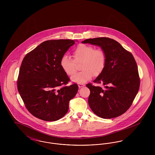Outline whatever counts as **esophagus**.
Returning a JSON list of instances; mask_svg holds the SVG:
<instances>
[{
	"label": "esophagus",
	"instance_id": "esophagus-1",
	"mask_svg": "<svg viewBox=\"0 0 155 155\" xmlns=\"http://www.w3.org/2000/svg\"><path fill=\"white\" fill-rule=\"evenodd\" d=\"M78 86L79 88H82V87H83L85 86V84H78Z\"/></svg>",
	"mask_w": 155,
	"mask_h": 155
}]
</instances>
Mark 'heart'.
<instances>
[{
	"instance_id": "heart-1",
	"label": "heart",
	"mask_w": 155,
	"mask_h": 155,
	"mask_svg": "<svg viewBox=\"0 0 155 155\" xmlns=\"http://www.w3.org/2000/svg\"><path fill=\"white\" fill-rule=\"evenodd\" d=\"M73 59L64 55L60 60V66L68 75H72L77 71V65L82 62V71L73 75V82L82 84L90 80L94 75L98 76L102 73L106 65V56L103 50L95 49L90 45L80 44L73 52Z\"/></svg>"
}]
</instances>
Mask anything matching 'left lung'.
<instances>
[{
	"mask_svg": "<svg viewBox=\"0 0 155 155\" xmlns=\"http://www.w3.org/2000/svg\"><path fill=\"white\" fill-rule=\"evenodd\" d=\"M82 44L101 48L106 54L104 68L94 82L104 88L88 84V104L92 111L103 118L117 117L131 106L140 85L138 67L133 54L116 41L102 37L87 39Z\"/></svg>",
	"mask_w": 155,
	"mask_h": 155,
	"instance_id": "left-lung-1",
	"label": "left lung"
}]
</instances>
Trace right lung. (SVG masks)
<instances>
[{
  "mask_svg": "<svg viewBox=\"0 0 155 155\" xmlns=\"http://www.w3.org/2000/svg\"><path fill=\"white\" fill-rule=\"evenodd\" d=\"M75 41H45L22 60L17 88L26 108L37 118L47 121L62 118L68 110L70 101L77 93V84L66 85L70 79L60 63Z\"/></svg>",
  "mask_w": 155,
  "mask_h": 155,
  "instance_id": "right-lung-1",
  "label": "right lung"
}]
</instances>
